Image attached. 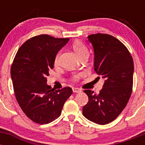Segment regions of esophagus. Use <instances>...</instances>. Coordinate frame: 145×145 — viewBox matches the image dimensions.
<instances>
[{
	"label": "esophagus",
	"instance_id": "esophagus-1",
	"mask_svg": "<svg viewBox=\"0 0 145 145\" xmlns=\"http://www.w3.org/2000/svg\"><path fill=\"white\" fill-rule=\"evenodd\" d=\"M72 91L74 93H80L81 92V89H80L78 88H72Z\"/></svg>",
	"mask_w": 145,
	"mask_h": 145
}]
</instances>
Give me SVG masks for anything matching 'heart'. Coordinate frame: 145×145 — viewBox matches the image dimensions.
Listing matches in <instances>:
<instances>
[{"label":"heart","instance_id":"b5f03b06","mask_svg":"<svg viewBox=\"0 0 145 145\" xmlns=\"http://www.w3.org/2000/svg\"><path fill=\"white\" fill-rule=\"evenodd\" d=\"M72 48H73L74 52H75V54H76L80 58L81 57H83L84 55L88 54V49H87V48L80 41H78V40H77V41L74 42V43H72ZM58 60L59 54H57V57H56V59H55V64L58 63ZM80 76H81V74H77V75H75L73 76V80H78V78Z\"/></svg>","mask_w":145,"mask_h":145}]
</instances>
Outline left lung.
I'll return each mask as SVG.
<instances>
[{
  "label": "left lung",
  "mask_w": 145,
  "mask_h": 145,
  "mask_svg": "<svg viewBox=\"0 0 145 145\" xmlns=\"http://www.w3.org/2000/svg\"><path fill=\"white\" fill-rule=\"evenodd\" d=\"M88 38L93 48L94 70L105 78V83L99 94L84 90L88 102L83 107V114L92 122L105 125L113 121L129 102L134 61L128 48L115 37L97 33Z\"/></svg>",
  "instance_id": "8db88e82"
}]
</instances>
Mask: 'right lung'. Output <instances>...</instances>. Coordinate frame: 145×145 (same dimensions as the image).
I'll list each match as a JSON object with an SVG mask.
<instances>
[{
	"instance_id": "1",
	"label": "right lung",
	"mask_w": 145,
	"mask_h": 145,
	"mask_svg": "<svg viewBox=\"0 0 145 145\" xmlns=\"http://www.w3.org/2000/svg\"><path fill=\"white\" fill-rule=\"evenodd\" d=\"M69 40L40 35L23 43L15 56L11 67L15 97L23 112L35 123L47 124L59 117L72 93L70 87L54 90L46 84L57 54Z\"/></svg>"
}]
</instances>
